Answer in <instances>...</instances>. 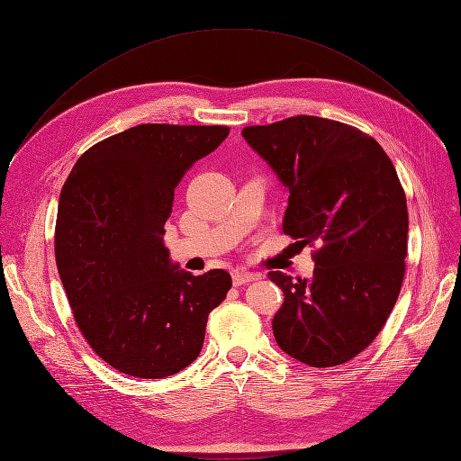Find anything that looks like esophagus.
<instances>
[{"mask_svg":"<svg viewBox=\"0 0 461 461\" xmlns=\"http://www.w3.org/2000/svg\"><path fill=\"white\" fill-rule=\"evenodd\" d=\"M259 273H252V271H243V269H235L233 271V285L235 286H243L247 283H252V280H258Z\"/></svg>","mask_w":461,"mask_h":461,"instance_id":"esophagus-1","label":"esophagus"}]
</instances>
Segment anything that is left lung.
Instances as JSON below:
<instances>
[{
  "mask_svg": "<svg viewBox=\"0 0 461 461\" xmlns=\"http://www.w3.org/2000/svg\"><path fill=\"white\" fill-rule=\"evenodd\" d=\"M243 137L288 188L283 231L314 247L311 278L269 271L285 294L276 343L311 367L347 364L383 330L405 276L409 212L392 159L371 135L320 116Z\"/></svg>",
  "mask_w": 461,
  "mask_h": 461,
  "instance_id": "8db88e82",
  "label": "left lung"
}]
</instances>
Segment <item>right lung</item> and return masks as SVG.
<instances>
[{"instance_id":"obj_1","label":"right lung","mask_w":461,"mask_h":461,"mask_svg":"<svg viewBox=\"0 0 461 461\" xmlns=\"http://www.w3.org/2000/svg\"><path fill=\"white\" fill-rule=\"evenodd\" d=\"M228 126L139 124L90 147L59 194L54 254L77 328L120 373L164 378L202 352L231 276L175 271L164 247L175 188Z\"/></svg>"}]
</instances>
